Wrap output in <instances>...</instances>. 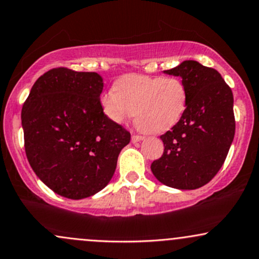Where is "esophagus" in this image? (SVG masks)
I'll return each mask as SVG.
<instances>
[{
	"mask_svg": "<svg viewBox=\"0 0 259 259\" xmlns=\"http://www.w3.org/2000/svg\"><path fill=\"white\" fill-rule=\"evenodd\" d=\"M143 141V137L142 136H137V135H133L132 136V143H137V142Z\"/></svg>",
	"mask_w": 259,
	"mask_h": 259,
	"instance_id": "esophagus-1",
	"label": "esophagus"
}]
</instances>
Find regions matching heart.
Wrapping results in <instances>:
<instances>
[{
	"instance_id": "obj_1",
	"label": "heart",
	"mask_w": 259,
	"mask_h": 259,
	"mask_svg": "<svg viewBox=\"0 0 259 259\" xmlns=\"http://www.w3.org/2000/svg\"><path fill=\"white\" fill-rule=\"evenodd\" d=\"M188 90L175 76L123 75L116 80L113 90L100 96V107L108 121L124 124L135 115L138 128L163 133L174 127L184 115Z\"/></svg>"
}]
</instances>
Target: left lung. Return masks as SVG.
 Masks as SVG:
<instances>
[{
  "mask_svg": "<svg viewBox=\"0 0 259 259\" xmlns=\"http://www.w3.org/2000/svg\"><path fill=\"white\" fill-rule=\"evenodd\" d=\"M164 73L182 77L188 105L180 121L160 136L164 152L152 163V173L164 185L194 190L218 174L232 144V91L218 70L195 60H185Z\"/></svg>",
  "mask_w": 259,
  "mask_h": 259,
  "instance_id": "8db88e82",
  "label": "left lung"
}]
</instances>
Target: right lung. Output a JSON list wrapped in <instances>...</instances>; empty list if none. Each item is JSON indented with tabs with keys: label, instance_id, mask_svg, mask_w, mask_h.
Wrapping results in <instances>:
<instances>
[{
	"label": "right lung",
	"instance_id": "1",
	"mask_svg": "<svg viewBox=\"0 0 259 259\" xmlns=\"http://www.w3.org/2000/svg\"><path fill=\"white\" fill-rule=\"evenodd\" d=\"M104 80L97 73L52 69L30 89L22 108L27 159L58 195L80 200L112 179L130 132L100 107Z\"/></svg>",
	"mask_w": 259,
	"mask_h": 259
}]
</instances>
